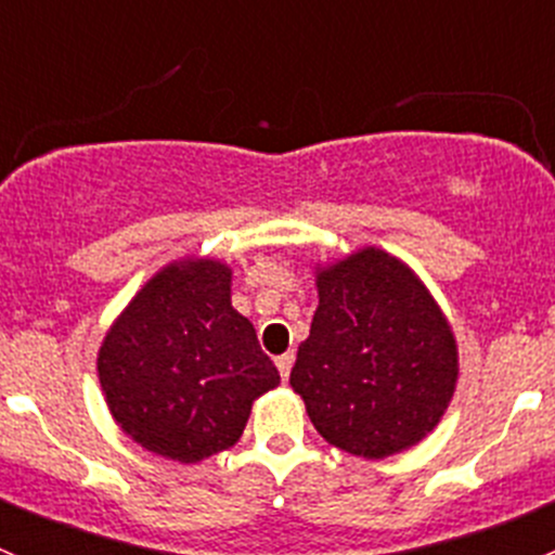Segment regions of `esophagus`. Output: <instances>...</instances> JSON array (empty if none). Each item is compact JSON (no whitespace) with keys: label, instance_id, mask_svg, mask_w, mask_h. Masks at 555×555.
Wrapping results in <instances>:
<instances>
[{"label":"esophagus","instance_id":"esophagus-1","mask_svg":"<svg viewBox=\"0 0 555 555\" xmlns=\"http://www.w3.org/2000/svg\"><path fill=\"white\" fill-rule=\"evenodd\" d=\"M293 362H295V357L289 354H282V357H276V367H279V373H282V382H287L289 378V371H293Z\"/></svg>","mask_w":555,"mask_h":555}]
</instances>
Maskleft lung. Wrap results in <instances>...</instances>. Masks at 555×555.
I'll return each mask as SVG.
<instances>
[{"label":"left lung","mask_w":555,"mask_h":555,"mask_svg":"<svg viewBox=\"0 0 555 555\" xmlns=\"http://www.w3.org/2000/svg\"><path fill=\"white\" fill-rule=\"evenodd\" d=\"M319 306L289 384L327 443L384 459L433 433L456 386V340L433 295L367 246L317 276Z\"/></svg>","instance_id":"1"}]
</instances>
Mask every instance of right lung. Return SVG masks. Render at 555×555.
I'll return each mask as SVG.
<instances>
[{"label":"right lung","instance_id":"1","mask_svg":"<svg viewBox=\"0 0 555 555\" xmlns=\"http://www.w3.org/2000/svg\"><path fill=\"white\" fill-rule=\"evenodd\" d=\"M99 378L122 433L190 464L242 438L251 400L279 371L231 306V268L188 260L150 279L112 324Z\"/></svg>","mask_w":555,"mask_h":555}]
</instances>
